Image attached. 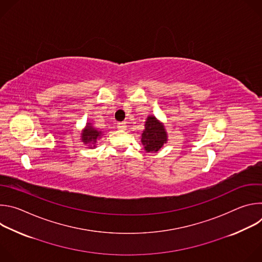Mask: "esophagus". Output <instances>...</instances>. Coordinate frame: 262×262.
Returning a JSON list of instances; mask_svg holds the SVG:
<instances>
[{"label":"esophagus","instance_id":"obj_1","mask_svg":"<svg viewBox=\"0 0 262 262\" xmlns=\"http://www.w3.org/2000/svg\"><path fill=\"white\" fill-rule=\"evenodd\" d=\"M117 127H118V129L124 130V129H126V123H125V122H119V123L117 124Z\"/></svg>","mask_w":262,"mask_h":262}]
</instances>
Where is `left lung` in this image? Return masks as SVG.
Returning <instances> with one entry per match:
<instances>
[{
	"label": "left lung",
	"mask_w": 262,
	"mask_h": 262,
	"mask_svg": "<svg viewBox=\"0 0 262 262\" xmlns=\"http://www.w3.org/2000/svg\"><path fill=\"white\" fill-rule=\"evenodd\" d=\"M141 142L147 152L159 151L161 147L167 143V134L165 128L156 117L149 116L147 118L145 129L141 137Z\"/></svg>",
	"instance_id": "1"
}]
</instances>
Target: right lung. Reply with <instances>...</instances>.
<instances>
[{
  "label": "right lung",
  "mask_w": 262,
  "mask_h": 262,
  "mask_svg": "<svg viewBox=\"0 0 262 262\" xmlns=\"http://www.w3.org/2000/svg\"><path fill=\"white\" fill-rule=\"evenodd\" d=\"M100 135H101V132L94 129L88 123V126H86V128L82 133V141L86 144H93V147H95L94 144L96 143V140L98 137H100Z\"/></svg>",
  "instance_id": "right-lung-1"
}]
</instances>
